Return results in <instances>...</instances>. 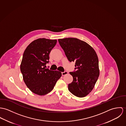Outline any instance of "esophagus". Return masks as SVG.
<instances>
[{"instance_id": "1", "label": "esophagus", "mask_w": 126, "mask_h": 126, "mask_svg": "<svg viewBox=\"0 0 126 126\" xmlns=\"http://www.w3.org/2000/svg\"><path fill=\"white\" fill-rule=\"evenodd\" d=\"M68 73V72L67 71H64V72H62V75L63 76H64V75H65L67 74Z\"/></svg>"}]
</instances>
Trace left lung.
Listing matches in <instances>:
<instances>
[{
	"label": "left lung",
	"instance_id": "1",
	"mask_svg": "<svg viewBox=\"0 0 126 126\" xmlns=\"http://www.w3.org/2000/svg\"><path fill=\"white\" fill-rule=\"evenodd\" d=\"M70 62H75L76 71L70 72L73 81L68 89L74 96L83 98L94 88L99 75L98 59L95 50L87 43L77 38L58 39Z\"/></svg>",
	"mask_w": 126,
	"mask_h": 126
}]
</instances>
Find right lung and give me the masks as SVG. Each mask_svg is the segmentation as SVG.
<instances>
[{"mask_svg":"<svg viewBox=\"0 0 126 126\" xmlns=\"http://www.w3.org/2000/svg\"><path fill=\"white\" fill-rule=\"evenodd\" d=\"M56 42V40L40 38L31 42L24 51L20 70L25 83L37 95L42 96L50 92L62 76L59 71L45 68Z\"/></svg>","mask_w":126,"mask_h":126,"instance_id":"obj_1","label":"right lung"}]
</instances>
